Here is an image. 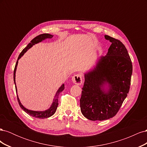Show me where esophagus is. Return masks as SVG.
<instances>
[{
  "instance_id": "obj_1",
  "label": "esophagus",
  "mask_w": 147,
  "mask_h": 147,
  "mask_svg": "<svg viewBox=\"0 0 147 147\" xmlns=\"http://www.w3.org/2000/svg\"><path fill=\"white\" fill-rule=\"evenodd\" d=\"M72 80L73 83L77 85H80L82 83L83 79H82V75L81 74H75L72 78Z\"/></svg>"
}]
</instances>
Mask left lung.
<instances>
[{"label": "left lung", "mask_w": 147, "mask_h": 147, "mask_svg": "<svg viewBox=\"0 0 147 147\" xmlns=\"http://www.w3.org/2000/svg\"><path fill=\"white\" fill-rule=\"evenodd\" d=\"M112 44L108 53L99 59L94 69L84 74L80 109L91 121L113 118L127 96L131 85L132 64L126 48L119 40L105 35ZM107 83L109 90L103 87Z\"/></svg>", "instance_id": "obj_1"}]
</instances>
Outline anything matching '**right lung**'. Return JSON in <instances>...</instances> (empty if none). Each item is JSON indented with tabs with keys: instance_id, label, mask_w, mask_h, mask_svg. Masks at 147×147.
Wrapping results in <instances>:
<instances>
[{
	"instance_id": "add662e5",
	"label": "right lung",
	"mask_w": 147,
	"mask_h": 147,
	"mask_svg": "<svg viewBox=\"0 0 147 147\" xmlns=\"http://www.w3.org/2000/svg\"><path fill=\"white\" fill-rule=\"evenodd\" d=\"M53 36L51 34H40L38 35V36L35 37L34 38H33L32 40L30 41V43H29L28 46L26 47L25 48H24L23 51H21V53L20 54L19 56H18V60L16 61V63L15 67V69H14V72H13V80H14V83L15 84H16L15 83V74H16V67L18 65V60L21 58V56H23V55L24 53L28 51V50L30 48L32 47L36 43H38L39 42H42L43 40H45L46 38H51ZM15 88H16V91H17L16 90V86H15ZM64 89V84H63V85H62L59 88V90H57V91L56 93V95L55 97L54 98V100H53V102L51 105V106L50 107V109H48L47 110L45 111H33V110H28L26 108H25L21 104V102L18 98V96L17 95V99H18V102L19 105L20 106V107L23 109L26 113H27L28 114H29L30 116H32L33 117L35 118H41V119H43V118H47L51 117L53 115H54V113L56 112V109L57 106H58V97L59 95V93L63 91Z\"/></svg>"
}]
</instances>
